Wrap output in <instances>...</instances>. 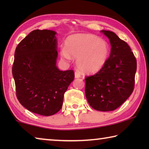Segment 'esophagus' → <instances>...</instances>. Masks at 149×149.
I'll use <instances>...</instances> for the list:
<instances>
[{
	"label": "esophagus",
	"instance_id": "esophagus-1",
	"mask_svg": "<svg viewBox=\"0 0 149 149\" xmlns=\"http://www.w3.org/2000/svg\"><path fill=\"white\" fill-rule=\"evenodd\" d=\"M75 78L81 77V74H80V72H78V71H75Z\"/></svg>",
	"mask_w": 149,
	"mask_h": 149
}]
</instances>
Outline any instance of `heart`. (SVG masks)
Masks as SVG:
<instances>
[{
	"instance_id": "heart-1",
	"label": "heart",
	"mask_w": 149,
	"mask_h": 149,
	"mask_svg": "<svg viewBox=\"0 0 149 149\" xmlns=\"http://www.w3.org/2000/svg\"><path fill=\"white\" fill-rule=\"evenodd\" d=\"M109 54V46L104 40L95 35L77 33L70 35L65 41V48L60 54L62 58H77L76 65L81 71L93 74L104 66Z\"/></svg>"
}]
</instances>
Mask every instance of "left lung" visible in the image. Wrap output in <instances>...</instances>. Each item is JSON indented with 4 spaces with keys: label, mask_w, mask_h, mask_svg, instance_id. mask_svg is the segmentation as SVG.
I'll return each mask as SVG.
<instances>
[{
    "label": "left lung",
    "mask_w": 149,
    "mask_h": 149,
    "mask_svg": "<svg viewBox=\"0 0 149 149\" xmlns=\"http://www.w3.org/2000/svg\"><path fill=\"white\" fill-rule=\"evenodd\" d=\"M102 32L109 39L110 55L101 70L85 77V96L95 110L112 111L120 107L134 89L137 60L127 42L110 31Z\"/></svg>",
    "instance_id": "obj_1"
}]
</instances>
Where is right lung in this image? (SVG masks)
<instances>
[{
    "label": "right lung",
    "mask_w": 149,
    "mask_h": 149,
    "mask_svg": "<svg viewBox=\"0 0 149 149\" xmlns=\"http://www.w3.org/2000/svg\"><path fill=\"white\" fill-rule=\"evenodd\" d=\"M56 33L36 29L17 45L12 65L16 97L23 107L49 116L61 109L64 95L74 79L72 70L60 71Z\"/></svg>",
    "instance_id": "add662e5"
}]
</instances>
